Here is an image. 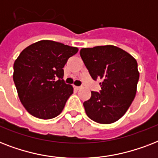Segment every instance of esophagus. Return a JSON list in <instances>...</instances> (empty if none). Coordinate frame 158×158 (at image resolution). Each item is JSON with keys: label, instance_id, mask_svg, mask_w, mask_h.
I'll list each match as a JSON object with an SVG mask.
<instances>
[{"label": "esophagus", "instance_id": "esophagus-1", "mask_svg": "<svg viewBox=\"0 0 158 158\" xmlns=\"http://www.w3.org/2000/svg\"><path fill=\"white\" fill-rule=\"evenodd\" d=\"M74 89H76V90H79V89H81V87H79V86H74Z\"/></svg>", "mask_w": 158, "mask_h": 158}]
</instances>
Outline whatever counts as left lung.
I'll return each instance as SVG.
<instances>
[{
  "label": "left lung",
  "mask_w": 158,
  "mask_h": 158,
  "mask_svg": "<svg viewBox=\"0 0 158 158\" xmlns=\"http://www.w3.org/2000/svg\"><path fill=\"white\" fill-rule=\"evenodd\" d=\"M80 56L92 78L102 79L100 93L93 91L91 98L84 102L87 115L99 124L117 121L136 95L139 78L136 60L112 45L82 48Z\"/></svg>",
  "instance_id": "8db88e82"
}]
</instances>
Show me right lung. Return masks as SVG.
<instances>
[{
    "label": "right lung",
    "mask_w": 158,
    "mask_h": 158,
    "mask_svg": "<svg viewBox=\"0 0 158 158\" xmlns=\"http://www.w3.org/2000/svg\"><path fill=\"white\" fill-rule=\"evenodd\" d=\"M78 51L75 47L42 40L21 52L14 63L13 79L21 103L29 114L49 120L61 113L74 93L73 86L62 79L63 68Z\"/></svg>",
    "instance_id": "right-lung-1"
}]
</instances>
